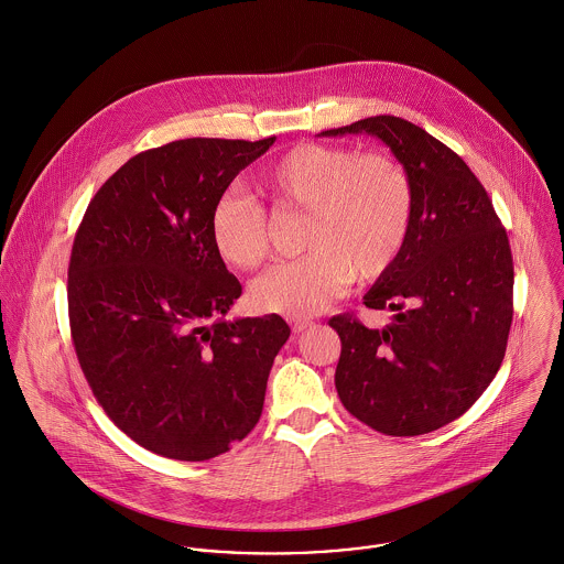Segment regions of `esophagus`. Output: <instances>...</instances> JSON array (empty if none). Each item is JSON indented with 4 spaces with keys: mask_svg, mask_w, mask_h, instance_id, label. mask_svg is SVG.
Here are the masks:
<instances>
[{
    "mask_svg": "<svg viewBox=\"0 0 564 564\" xmlns=\"http://www.w3.org/2000/svg\"><path fill=\"white\" fill-rule=\"evenodd\" d=\"M289 323H291V329H293L295 334H302V332H306L307 327L312 325V321H310V318H291Z\"/></svg>",
    "mask_w": 564,
    "mask_h": 564,
    "instance_id": "esophagus-1",
    "label": "esophagus"
}]
</instances>
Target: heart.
Returning a JSON list of instances; mask_svg holds the SVG:
<instances>
[{
    "label": "heart",
    "instance_id": "1",
    "mask_svg": "<svg viewBox=\"0 0 564 564\" xmlns=\"http://www.w3.org/2000/svg\"><path fill=\"white\" fill-rule=\"evenodd\" d=\"M260 187L275 206L307 215L306 254L273 264L250 289L260 312L304 318L325 310L354 278L383 275L410 232V176L390 154L307 142L278 156ZM208 230L217 257L235 269H254L269 252L264 210L248 196L224 194Z\"/></svg>",
    "mask_w": 564,
    "mask_h": 564
}]
</instances>
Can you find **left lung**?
<instances>
[{
  "label": "left lung",
  "mask_w": 564,
  "mask_h": 564,
  "mask_svg": "<svg viewBox=\"0 0 564 564\" xmlns=\"http://www.w3.org/2000/svg\"><path fill=\"white\" fill-rule=\"evenodd\" d=\"M366 133L405 167L413 189L403 250L364 295L372 310H394L383 329L351 314L329 318L343 351L336 390L370 429L413 437L469 410L507 351L512 321V257L507 230L462 156L417 124L372 116L323 131Z\"/></svg>",
  "instance_id": "8db88e82"
}]
</instances>
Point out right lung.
<instances>
[{
  "label": "right lung",
  "mask_w": 564,
  "mask_h": 564,
  "mask_svg": "<svg viewBox=\"0 0 564 564\" xmlns=\"http://www.w3.org/2000/svg\"><path fill=\"white\" fill-rule=\"evenodd\" d=\"M275 138H189L131 156L90 200L68 264L82 370L111 422L154 455L206 462L262 413L291 327L228 321L241 295L210 241V210Z\"/></svg>",
  "instance_id": "obj_1"
}]
</instances>
